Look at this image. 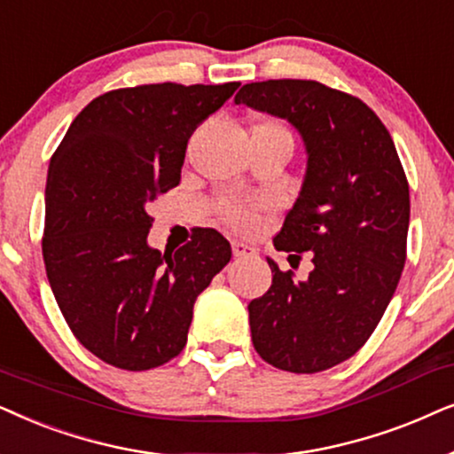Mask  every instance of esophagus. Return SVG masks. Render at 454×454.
Segmentation results:
<instances>
[{"mask_svg": "<svg viewBox=\"0 0 454 454\" xmlns=\"http://www.w3.org/2000/svg\"><path fill=\"white\" fill-rule=\"evenodd\" d=\"M232 255L237 259H247V257H255L257 253H255V249H253V247L245 245V243H237V240H234V243H232Z\"/></svg>", "mask_w": 454, "mask_h": 454, "instance_id": "1", "label": "esophagus"}]
</instances>
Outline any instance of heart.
Instances as JSON below:
<instances>
[{"mask_svg": "<svg viewBox=\"0 0 454 454\" xmlns=\"http://www.w3.org/2000/svg\"><path fill=\"white\" fill-rule=\"evenodd\" d=\"M253 137L263 138V141H290V132L284 129L280 122L271 118H263L253 126ZM222 217L226 223H231L234 231L247 232L251 228H255V205L249 203H239V201H228L222 205Z\"/></svg>", "mask_w": 454, "mask_h": 454, "instance_id": "b5f03b06", "label": "heart"}]
</instances>
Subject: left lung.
<instances>
[{
  "mask_svg": "<svg viewBox=\"0 0 454 454\" xmlns=\"http://www.w3.org/2000/svg\"><path fill=\"white\" fill-rule=\"evenodd\" d=\"M288 120L307 151L303 186L278 251H311L297 282L268 257L271 286L249 303L253 347L278 370H330L367 342L407 259L409 183L390 132L357 97L317 81L249 82L234 97Z\"/></svg>",
  "mask_w": 454,
  "mask_h": 454,
  "instance_id": "obj_1",
  "label": "left lung"
}]
</instances>
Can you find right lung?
Here are the masks:
<instances>
[{
	"label": "right lung",
	"instance_id": "obj_1",
	"mask_svg": "<svg viewBox=\"0 0 454 454\" xmlns=\"http://www.w3.org/2000/svg\"><path fill=\"white\" fill-rule=\"evenodd\" d=\"M240 82H160L95 97L50 161L43 262L72 334L95 357L145 372L176 357L192 307L231 262L199 228L176 253L147 245V207L180 183L186 143Z\"/></svg>",
	"mask_w": 454,
	"mask_h": 454
}]
</instances>
